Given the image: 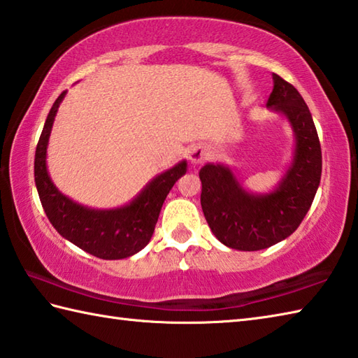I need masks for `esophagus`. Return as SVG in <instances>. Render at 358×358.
Masks as SVG:
<instances>
[{
	"mask_svg": "<svg viewBox=\"0 0 358 358\" xmlns=\"http://www.w3.org/2000/svg\"><path fill=\"white\" fill-rule=\"evenodd\" d=\"M208 156H210V151L207 147H203V145H194V147L188 150V160L193 165H199L202 162H206Z\"/></svg>",
	"mask_w": 358,
	"mask_h": 358,
	"instance_id": "esophagus-1",
	"label": "esophagus"
}]
</instances>
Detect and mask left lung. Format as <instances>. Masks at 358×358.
Here are the masks:
<instances>
[{"label":"left lung","instance_id":"8db88e82","mask_svg":"<svg viewBox=\"0 0 358 358\" xmlns=\"http://www.w3.org/2000/svg\"><path fill=\"white\" fill-rule=\"evenodd\" d=\"M267 108L286 117L295 137L292 159L271 192L253 193L225 164L199 171L201 206L213 235L235 250L267 249L294 233L304 220L322 179V147L312 114L294 86L272 74Z\"/></svg>","mask_w":358,"mask_h":358}]
</instances>
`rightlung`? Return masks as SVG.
Listing matches in <instances>:
<instances>
[{"mask_svg":"<svg viewBox=\"0 0 358 358\" xmlns=\"http://www.w3.org/2000/svg\"><path fill=\"white\" fill-rule=\"evenodd\" d=\"M66 91L50 108L35 151V185L54 229L80 249L101 259H123L141 252L155 233L166 194L187 173V160L152 178L133 199L115 208H91L63 194L49 176L46 156L50 131Z\"/></svg>","mask_w":358,"mask_h":358,"instance_id":"1","label":"right lung"}]
</instances>
